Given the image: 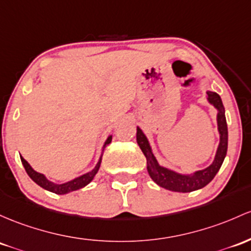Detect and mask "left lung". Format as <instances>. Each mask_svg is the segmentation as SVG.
Instances as JSON below:
<instances>
[{
	"label": "left lung",
	"mask_w": 251,
	"mask_h": 251,
	"mask_svg": "<svg viewBox=\"0 0 251 251\" xmlns=\"http://www.w3.org/2000/svg\"><path fill=\"white\" fill-rule=\"evenodd\" d=\"M206 100L217 109V127L219 133V144L217 148L213 162L205 169L195 170L191 174H182L169 168L161 166L153 155L152 148L148 137L142 128L137 126V143L142 149L143 153L147 157V169L150 177L156 184L168 191L178 193H189L201 189L206 184L213 180L219 172L227 151V125L225 118V108L223 106L222 99L217 93L206 90Z\"/></svg>",
	"instance_id": "8db88e82"
}]
</instances>
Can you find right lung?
I'll use <instances>...</instances> for the list:
<instances>
[{"mask_svg":"<svg viewBox=\"0 0 251 251\" xmlns=\"http://www.w3.org/2000/svg\"><path fill=\"white\" fill-rule=\"evenodd\" d=\"M111 142H112V134L111 136L107 137V139L104 140L100 158H99L98 163H96V166L93 168L92 170H89V172L84 173V174L77 176V177L73 178V180L67 181V182H63V183H56V182H53V181H50L44 174L35 172V170L31 167V164H29L23 156H20V158H21V162H23L26 173L28 174L29 177H31L32 180L38 184V186H40L41 188L46 189V191L56 193V194H59V195L68 194V193H70V192H74V191H77V189L83 188V187L87 186V184H89L93 180H94L96 173H98L99 169H100L104 148H106Z\"/></svg>","mask_w":251,"mask_h":251,"instance_id":"obj_1","label":"right lung"}]
</instances>
